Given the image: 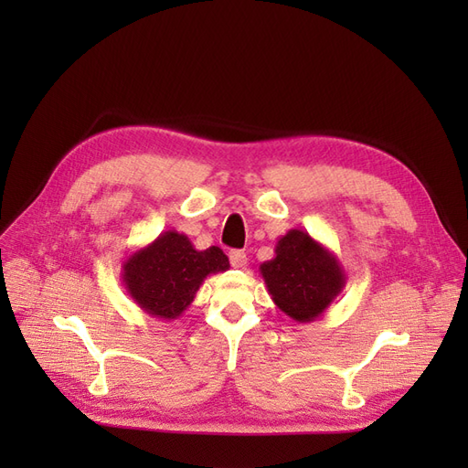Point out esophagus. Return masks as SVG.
Segmentation results:
<instances>
[{
  "instance_id": "34e87169",
  "label": "esophagus",
  "mask_w": 468,
  "mask_h": 468,
  "mask_svg": "<svg viewBox=\"0 0 468 468\" xmlns=\"http://www.w3.org/2000/svg\"><path fill=\"white\" fill-rule=\"evenodd\" d=\"M229 258H230L232 267H244L248 263V256H246V251H242V250H232L229 253Z\"/></svg>"
}]
</instances>
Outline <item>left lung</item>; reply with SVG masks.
<instances>
[{"label": "left lung", "mask_w": 468, "mask_h": 468, "mask_svg": "<svg viewBox=\"0 0 468 468\" xmlns=\"http://www.w3.org/2000/svg\"><path fill=\"white\" fill-rule=\"evenodd\" d=\"M275 306L299 324L320 318L346 287V271L334 253L304 230L277 239L275 258L260 265Z\"/></svg>", "instance_id": "8db88e82"}]
</instances>
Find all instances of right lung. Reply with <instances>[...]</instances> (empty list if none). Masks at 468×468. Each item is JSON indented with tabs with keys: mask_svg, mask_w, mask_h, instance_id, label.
<instances>
[{
	"mask_svg": "<svg viewBox=\"0 0 468 468\" xmlns=\"http://www.w3.org/2000/svg\"><path fill=\"white\" fill-rule=\"evenodd\" d=\"M229 269L230 261L218 246L195 250L186 234L165 230L124 260L121 277L143 313L172 322L189 308L208 275Z\"/></svg>",
	"mask_w": 468,
	"mask_h": 468,
	"instance_id": "right-lung-1",
	"label": "right lung"
}]
</instances>
